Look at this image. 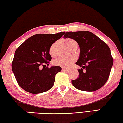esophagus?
<instances>
[{"label": "esophagus", "mask_w": 123, "mask_h": 123, "mask_svg": "<svg viewBox=\"0 0 123 123\" xmlns=\"http://www.w3.org/2000/svg\"><path fill=\"white\" fill-rule=\"evenodd\" d=\"M62 71H63V72H68V69H65V68H62Z\"/></svg>", "instance_id": "obj_1"}]
</instances>
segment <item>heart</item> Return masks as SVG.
<instances>
[{
    "label": "heart",
    "instance_id": "obj_1",
    "mask_svg": "<svg viewBox=\"0 0 123 123\" xmlns=\"http://www.w3.org/2000/svg\"><path fill=\"white\" fill-rule=\"evenodd\" d=\"M58 42H55L54 43L51 45L49 49V53L51 55H54L55 54V48H56ZM66 43L68 47L71 49V50L74 48H78V43L76 42L72 38H68L66 40ZM75 62V58L73 57H59L57 59H55L53 62L54 65L57 66L62 67V68H68L72 66L73 62Z\"/></svg>",
    "mask_w": 123,
    "mask_h": 123
}]
</instances>
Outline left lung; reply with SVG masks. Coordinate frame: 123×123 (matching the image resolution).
Masks as SVG:
<instances>
[{
	"label": "left lung",
	"instance_id": "8db88e82",
	"mask_svg": "<svg viewBox=\"0 0 123 123\" xmlns=\"http://www.w3.org/2000/svg\"><path fill=\"white\" fill-rule=\"evenodd\" d=\"M64 38L73 39L80 48V55L75 64L79 76L72 80L76 89L87 92L95 91L105 84L113 65L110 49L106 44L93 33L88 31L67 32Z\"/></svg>",
	"mask_w": 123,
	"mask_h": 123
}]
</instances>
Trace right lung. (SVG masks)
I'll return each instance as SVG.
<instances>
[{
	"mask_svg": "<svg viewBox=\"0 0 123 123\" xmlns=\"http://www.w3.org/2000/svg\"><path fill=\"white\" fill-rule=\"evenodd\" d=\"M65 33L34 35L16 50L12 69L18 84L23 89L31 94H39L53 87L55 75L62 71V68L54 66L49 68L44 66L49 65L51 60L49 54L51 45ZM42 66L43 69L41 68Z\"/></svg>",
	"mask_w": 123,
	"mask_h": 123,
	"instance_id": "right-lung-1",
	"label": "right lung"
}]
</instances>
